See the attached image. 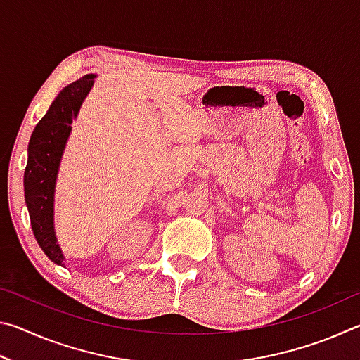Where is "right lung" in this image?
<instances>
[{"mask_svg":"<svg viewBox=\"0 0 360 360\" xmlns=\"http://www.w3.org/2000/svg\"><path fill=\"white\" fill-rule=\"evenodd\" d=\"M95 75H87L72 82L57 95L51 108L38 125L28 144V162L23 176L25 202L32 219L34 238L53 264L65 265V255L60 249L53 229V193L60 160L71 124L76 119L82 101L94 85Z\"/></svg>","mask_w":360,"mask_h":360,"instance_id":"obj_1","label":"right lung"}]
</instances>
